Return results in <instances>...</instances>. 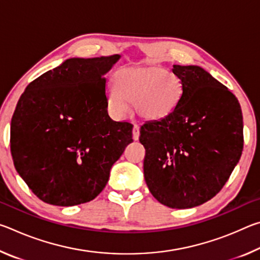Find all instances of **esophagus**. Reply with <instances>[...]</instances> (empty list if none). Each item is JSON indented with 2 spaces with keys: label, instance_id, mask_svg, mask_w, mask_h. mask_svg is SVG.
Returning a JSON list of instances; mask_svg holds the SVG:
<instances>
[{
  "label": "esophagus",
  "instance_id": "34e87169",
  "mask_svg": "<svg viewBox=\"0 0 260 260\" xmlns=\"http://www.w3.org/2000/svg\"><path fill=\"white\" fill-rule=\"evenodd\" d=\"M139 138H140V126L134 125V127H133V139L135 141H138Z\"/></svg>",
  "mask_w": 260,
  "mask_h": 260
}]
</instances>
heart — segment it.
<instances>
[{
    "label": "heart",
    "instance_id": "obj_1",
    "mask_svg": "<svg viewBox=\"0 0 260 260\" xmlns=\"http://www.w3.org/2000/svg\"><path fill=\"white\" fill-rule=\"evenodd\" d=\"M113 86L107 93L111 112L124 117L133 102L135 112L147 120L165 118L181 98V83L173 73L158 65L128 67L118 70Z\"/></svg>",
    "mask_w": 260,
    "mask_h": 260
}]
</instances>
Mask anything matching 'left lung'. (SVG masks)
I'll use <instances>...</instances> for the list:
<instances>
[{"instance_id": "obj_1", "label": "left lung", "mask_w": 260, "mask_h": 260, "mask_svg": "<svg viewBox=\"0 0 260 260\" xmlns=\"http://www.w3.org/2000/svg\"><path fill=\"white\" fill-rule=\"evenodd\" d=\"M181 81L177 107L141 126L144 179L169 208L199 206L217 195L243 150V117L236 96L200 67L174 65Z\"/></svg>"}]
</instances>
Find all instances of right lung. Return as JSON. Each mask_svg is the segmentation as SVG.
<instances>
[{"instance_id": "add662e5", "label": "right lung", "mask_w": 260, "mask_h": 260, "mask_svg": "<svg viewBox=\"0 0 260 260\" xmlns=\"http://www.w3.org/2000/svg\"><path fill=\"white\" fill-rule=\"evenodd\" d=\"M119 57L67 59L30 82L17 103L12 159L34 195L48 204L93 201L133 142V125L111 120L107 110L104 74Z\"/></svg>"}]
</instances>
